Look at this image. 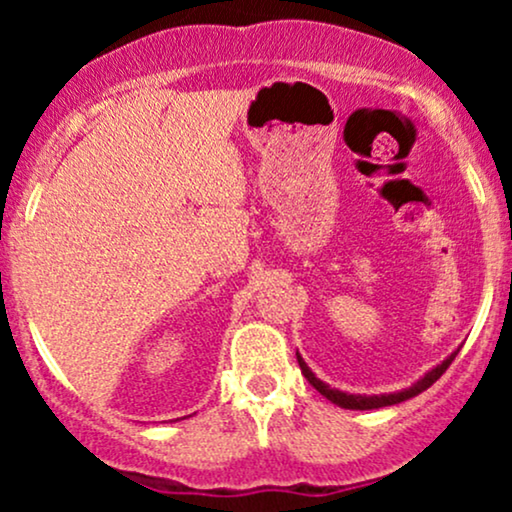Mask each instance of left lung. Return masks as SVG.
<instances>
[{
    "label": "left lung",
    "mask_w": 512,
    "mask_h": 512,
    "mask_svg": "<svg viewBox=\"0 0 512 512\" xmlns=\"http://www.w3.org/2000/svg\"><path fill=\"white\" fill-rule=\"evenodd\" d=\"M457 351H460V349H457ZM457 351H452V354H450L448 358H445L443 363H438L436 368L428 370L424 378L416 380V383L411 385V387H404V390H399V392H390V395H349V392L337 390V387H330L327 383H322L320 378H315V373L308 368V363L303 361V356L298 354V351H296V358H298V366H301V373L305 375V378H308V383L313 385L315 390L320 392L322 397H327L332 404H337V407H342V409H361V411H368V409L392 407V404L407 402V399L421 395V392L428 390V387L436 383L440 375H443L445 370H448L450 363L455 361Z\"/></svg>",
    "instance_id": "8db88e82"
}]
</instances>
